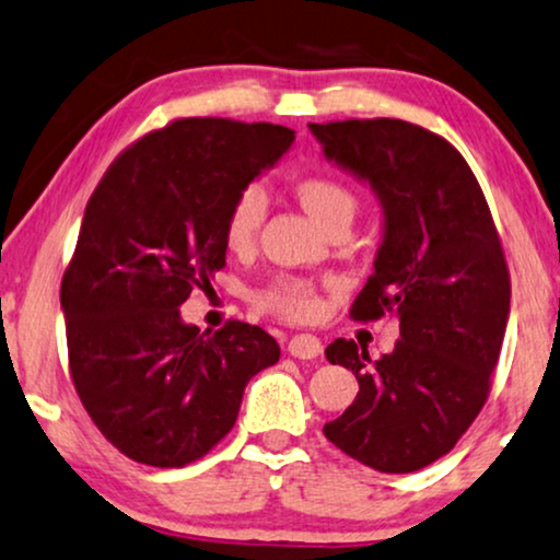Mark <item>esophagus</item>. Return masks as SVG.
I'll return each mask as SVG.
<instances>
[{"mask_svg":"<svg viewBox=\"0 0 560 560\" xmlns=\"http://www.w3.org/2000/svg\"><path fill=\"white\" fill-rule=\"evenodd\" d=\"M289 353L294 358H302V361H312V358L323 355V342H319L317 335L310 332L294 335V338L289 340Z\"/></svg>","mask_w":560,"mask_h":560,"instance_id":"obj_1","label":"esophagus"}]
</instances>
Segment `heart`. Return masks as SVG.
<instances>
[{
	"label": "heart",
	"instance_id": "heart-1",
	"mask_svg": "<svg viewBox=\"0 0 560 560\" xmlns=\"http://www.w3.org/2000/svg\"><path fill=\"white\" fill-rule=\"evenodd\" d=\"M300 205L319 228H332L335 222L350 220L355 212V197L346 184L330 176H304L294 184ZM266 218V197L258 186H245L230 205L225 218V243L230 250L243 253L256 241L260 222ZM253 307L287 319L312 317L319 307L315 287L300 276H273L250 294Z\"/></svg>",
	"mask_w": 560,
	"mask_h": 560
}]
</instances>
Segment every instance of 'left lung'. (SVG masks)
<instances>
[{
  "instance_id": "obj_1",
  "label": "left lung",
  "mask_w": 560,
  "mask_h": 560,
  "mask_svg": "<svg viewBox=\"0 0 560 560\" xmlns=\"http://www.w3.org/2000/svg\"><path fill=\"white\" fill-rule=\"evenodd\" d=\"M327 161L366 182L384 212L374 273L350 315L397 312L392 353L338 338L330 363L358 394L323 432L382 474H409L445 456L481 412L510 317V271L489 205L456 148L405 119L310 122Z\"/></svg>"
}]
</instances>
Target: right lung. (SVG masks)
Segmentation results:
<instances>
[{
  "mask_svg": "<svg viewBox=\"0 0 560 560\" xmlns=\"http://www.w3.org/2000/svg\"><path fill=\"white\" fill-rule=\"evenodd\" d=\"M294 143V130L220 117L176 119L102 176L61 281L81 405L119 453L182 468L233 430L245 386L281 350L256 325L218 332L178 307L225 266L233 199Z\"/></svg>",
  "mask_w": 560,
  "mask_h": 560,
  "instance_id": "right-lung-1",
  "label": "right lung"
}]
</instances>
